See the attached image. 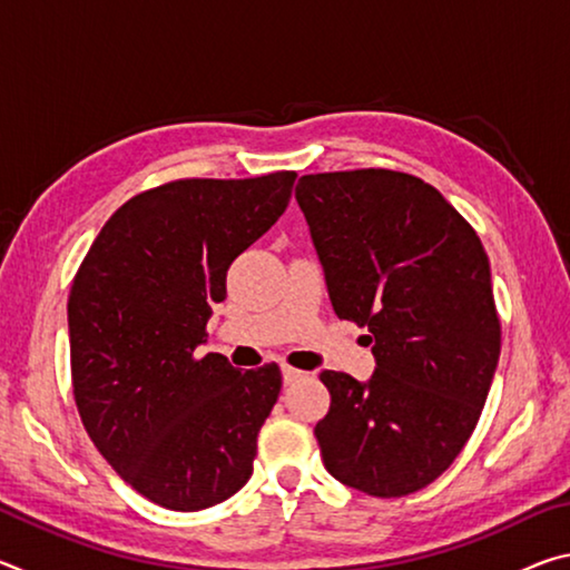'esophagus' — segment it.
<instances>
[{"instance_id":"1","label":"esophagus","mask_w":570,"mask_h":570,"mask_svg":"<svg viewBox=\"0 0 570 570\" xmlns=\"http://www.w3.org/2000/svg\"><path fill=\"white\" fill-rule=\"evenodd\" d=\"M282 377H284V384H294L304 377V372L294 370V366H282Z\"/></svg>"}]
</instances>
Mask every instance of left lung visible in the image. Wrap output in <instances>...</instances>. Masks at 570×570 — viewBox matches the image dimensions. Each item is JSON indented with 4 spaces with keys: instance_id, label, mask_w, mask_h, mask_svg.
<instances>
[{
    "instance_id": "1",
    "label": "left lung",
    "mask_w": 570,
    "mask_h": 570,
    "mask_svg": "<svg viewBox=\"0 0 570 570\" xmlns=\"http://www.w3.org/2000/svg\"><path fill=\"white\" fill-rule=\"evenodd\" d=\"M296 204L340 320L370 330L366 382L324 370V468L374 498L430 485L465 448L500 356L490 262L430 183L382 168L298 178Z\"/></svg>"
}]
</instances>
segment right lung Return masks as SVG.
Wrapping results in <instances>:
<instances>
[{
  "instance_id": "1",
  "label": "right lung",
  "mask_w": 570,
  "mask_h": 570,
  "mask_svg": "<svg viewBox=\"0 0 570 570\" xmlns=\"http://www.w3.org/2000/svg\"><path fill=\"white\" fill-rule=\"evenodd\" d=\"M296 173L190 178L110 216L67 302L72 387L85 430L153 503L204 510L254 472L256 438L282 392L276 364L240 372L196 360L226 272L292 200Z\"/></svg>"
}]
</instances>
